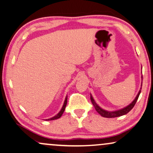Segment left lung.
I'll list each match as a JSON object with an SVG mask.
<instances>
[{
  "label": "left lung",
  "instance_id": "left-lung-1",
  "mask_svg": "<svg viewBox=\"0 0 153 153\" xmlns=\"http://www.w3.org/2000/svg\"><path fill=\"white\" fill-rule=\"evenodd\" d=\"M143 78V77H142ZM140 91H141V88H140V90L139 91V92L136 96V97L135 98V99L132 101V103L131 104H129V105H127V107L121 109V110H119V111H113V112H109V111H105V110H103L102 108H101L98 105L96 102L94 100V99L92 98V97H90V99H91V103H92V104L94 106L96 111H97L98 113H99L100 115L102 116V117H108V118H111V117H120V116H122V115H126V114L129 113V112L131 111V110L133 108L134 105H135L136 101H137L138 99V97H139L140 95Z\"/></svg>",
  "mask_w": 153,
  "mask_h": 153
}]
</instances>
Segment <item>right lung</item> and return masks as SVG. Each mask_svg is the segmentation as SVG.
Returning a JSON list of instances; mask_svg holds the SVG:
<instances>
[{"mask_svg": "<svg viewBox=\"0 0 153 153\" xmlns=\"http://www.w3.org/2000/svg\"><path fill=\"white\" fill-rule=\"evenodd\" d=\"M67 99H68V97H66V99H65L64 105H63L62 108V110H61V111L59 112V113L56 115L54 116V117H53L52 118H50V119L46 120H56V119H58V118L62 117V114L64 113V112L65 111V108H66V104H67Z\"/></svg>", "mask_w": 153, "mask_h": 153, "instance_id": "add662e5", "label": "right lung"}]
</instances>
